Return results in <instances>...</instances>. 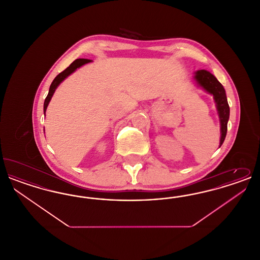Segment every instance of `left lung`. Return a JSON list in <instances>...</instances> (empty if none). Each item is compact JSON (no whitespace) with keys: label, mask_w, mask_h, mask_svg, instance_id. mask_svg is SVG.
Instances as JSON below:
<instances>
[{"label":"left lung","mask_w":260,"mask_h":260,"mask_svg":"<svg viewBox=\"0 0 260 260\" xmlns=\"http://www.w3.org/2000/svg\"><path fill=\"white\" fill-rule=\"evenodd\" d=\"M195 79L197 80L201 87H204L208 92H210V94L214 96L216 107L219 114L220 124H221V138H220V145H219L220 147L226 137L227 123L230 115V108L227 102L225 89L222 87V85L217 81V79L206 70L197 71L195 75Z\"/></svg>","instance_id":"obj_1"}]
</instances>
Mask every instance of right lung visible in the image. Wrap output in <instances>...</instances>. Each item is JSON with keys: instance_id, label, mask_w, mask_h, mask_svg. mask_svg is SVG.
<instances>
[{"instance_id": "right-lung-1", "label": "right lung", "mask_w": 260, "mask_h": 260, "mask_svg": "<svg viewBox=\"0 0 260 260\" xmlns=\"http://www.w3.org/2000/svg\"><path fill=\"white\" fill-rule=\"evenodd\" d=\"M90 61H91V60L85 59V58L76 59V60L72 62L65 70H63L61 73H59V74L57 75V76L54 78V80L52 81V83H51V85H50L49 94H48V96L45 99V103H44V112H45V113H46L47 107H48V105H49V102H50V99H51V96H52V94L54 93V90L56 89L57 86L61 83L62 81H63L66 77H68L69 75L72 74L77 68H79V67H81L82 65H84V64H86V63H88V62Z\"/></svg>"}]
</instances>
